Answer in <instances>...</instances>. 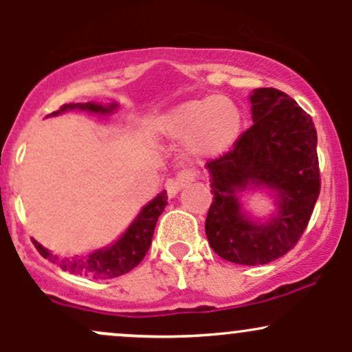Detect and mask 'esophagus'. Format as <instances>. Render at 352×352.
<instances>
[{"instance_id": "1", "label": "esophagus", "mask_w": 352, "mask_h": 352, "mask_svg": "<svg viewBox=\"0 0 352 352\" xmlns=\"http://www.w3.org/2000/svg\"><path fill=\"white\" fill-rule=\"evenodd\" d=\"M195 180V172L190 170V168H185V170H182L177 173V177L173 180L168 182L167 185V190H168V195H175V193H179L182 188L187 187V185L192 184V182Z\"/></svg>"}]
</instances>
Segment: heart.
<instances>
[{"label": "heart", "instance_id": "obj_1", "mask_svg": "<svg viewBox=\"0 0 352 352\" xmlns=\"http://www.w3.org/2000/svg\"><path fill=\"white\" fill-rule=\"evenodd\" d=\"M151 127L170 140L185 139L190 155L212 157L235 142L240 134L241 114L232 99L212 96L184 100L164 114L153 116Z\"/></svg>", "mask_w": 352, "mask_h": 352}]
</instances>
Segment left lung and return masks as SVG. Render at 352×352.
Masks as SVG:
<instances>
[{"instance_id":"obj_1","label":"left lung","mask_w":352,"mask_h":352,"mask_svg":"<svg viewBox=\"0 0 352 352\" xmlns=\"http://www.w3.org/2000/svg\"><path fill=\"white\" fill-rule=\"evenodd\" d=\"M250 100L252 127L207 164L213 201L205 233L223 260L265 265L294 248L308 227L321 190L318 135L311 116L283 91L256 89ZM250 184L277 192L280 208L268 224H253L239 208L236 192Z\"/></svg>"}]
</instances>
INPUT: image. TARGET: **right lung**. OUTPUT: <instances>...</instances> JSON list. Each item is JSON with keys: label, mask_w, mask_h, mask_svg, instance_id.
Returning a JSON list of instances; mask_svg holds the SVG:
<instances>
[{"label": "right lung", "mask_w": 352, "mask_h": 352, "mask_svg": "<svg viewBox=\"0 0 352 352\" xmlns=\"http://www.w3.org/2000/svg\"><path fill=\"white\" fill-rule=\"evenodd\" d=\"M69 109H80V111L89 112H100L106 114L116 109V104L111 106H100V104L86 102V104H64L59 107V111L52 112L51 116L59 114V112L69 111ZM165 205H167V192L159 193L151 204L145 205L142 212L137 215L132 221L127 232L117 240L114 245L109 248L98 250V252L87 254V256H76V258H58L54 254L43 248L38 241L33 240L41 256L47 258L52 263H58L60 268L66 272L79 274V276H87L92 280H109V278H117L120 274H125L135 268L140 261L144 260L145 253H147L148 246L152 243L153 230H155L157 220H159L160 213L164 212Z\"/></svg>", "instance_id": "add662e5"}]
</instances>
